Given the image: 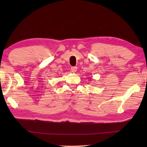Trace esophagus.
Returning <instances> with one entry per match:
<instances>
[{
    "label": "esophagus",
    "mask_w": 147,
    "mask_h": 147,
    "mask_svg": "<svg viewBox=\"0 0 147 147\" xmlns=\"http://www.w3.org/2000/svg\"><path fill=\"white\" fill-rule=\"evenodd\" d=\"M71 69V71L72 73H76V71H77V67H72Z\"/></svg>",
    "instance_id": "obj_1"
}]
</instances>
